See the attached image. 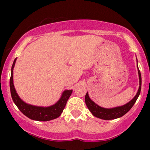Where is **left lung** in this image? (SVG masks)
Returning <instances> with one entry per match:
<instances>
[{
	"label": "left lung",
	"mask_w": 150,
	"mask_h": 150,
	"mask_svg": "<svg viewBox=\"0 0 150 150\" xmlns=\"http://www.w3.org/2000/svg\"><path fill=\"white\" fill-rule=\"evenodd\" d=\"M137 68H138L139 78V87L138 91H137L136 96L130 102H128V103L124 104V105L112 107V108H104V107H100L95 103L94 102H93L89 97L88 92L86 93V96H85V102H86V104L88 109L90 110V112L93 116L98 117V118L102 119V120H113V119L119 118V117L123 116L132 108L134 104H135L136 101L138 99L139 96L141 88H142V76H141V72L139 69L138 64H137Z\"/></svg>",
	"instance_id": "8db88e82"
}]
</instances>
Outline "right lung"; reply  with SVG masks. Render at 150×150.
<instances>
[{"label": "right lung", "mask_w": 150, "mask_h": 150, "mask_svg": "<svg viewBox=\"0 0 150 150\" xmlns=\"http://www.w3.org/2000/svg\"><path fill=\"white\" fill-rule=\"evenodd\" d=\"M16 61V59H15L12 64L10 78V90L12 99L18 109L30 119L38 121H48L59 117L65 107L68 99L72 94V90L64 91L58 102L49 107H39L27 104L19 97L13 85V70Z\"/></svg>", "instance_id": "add662e5"}]
</instances>
